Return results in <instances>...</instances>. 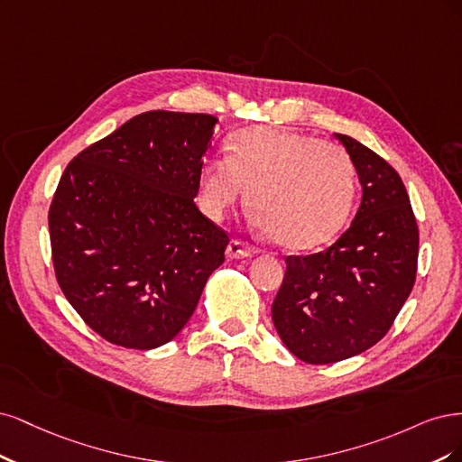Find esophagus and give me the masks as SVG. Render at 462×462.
<instances>
[{"label":"esophagus","instance_id":"1","mask_svg":"<svg viewBox=\"0 0 462 462\" xmlns=\"http://www.w3.org/2000/svg\"><path fill=\"white\" fill-rule=\"evenodd\" d=\"M255 247L247 245L245 242H240V240H232L226 247V257L228 259H245V257H253L255 255Z\"/></svg>","mask_w":462,"mask_h":462}]
</instances>
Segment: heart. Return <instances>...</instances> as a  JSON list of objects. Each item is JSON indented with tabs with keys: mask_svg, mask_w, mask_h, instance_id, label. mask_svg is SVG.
Listing matches in <instances>:
<instances>
[{
	"mask_svg": "<svg viewBox=\"0 0 462 462\" xmlns=\"http://www.w3.org/2000/svg\"><path fill=\"white\" fill-rule=\"evenodd\" d=\"M245 196L253 222L278 245L315 249L346 225L355 199V169L344 147L332 142L253 126L234 134L226 157L209 159L199 172V199L209 218L222 220Z\"/></svg>",
	"mask_w": 462,
	"mask_h": 462,
	"instance_id": "1",
	"label": "heart"
}]
</instances>
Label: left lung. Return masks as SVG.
Returning <instances> with one entry per match:
<instances>
[{"instance_id":"1","label":"left lung","mask_w":462,"mask_h":462,"mask_svg":"<svg viewBox=\"0 0 462 462\" xmlns=\"http://www.w3.org/2000/svg\"><path fill=\"white\" fill-rule=\"evenodd\" d=\"M363 198L351 226L328 249L288 257L273 303L284 346L309 365H330L388 334L414 286L419 228L395 169L346 134Z\"/></svg>"}]
</instances>
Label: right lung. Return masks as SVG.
<instances>
[{"label":"right lung","mask_w":462,"mask_h":462,"mask_svg":"<svg viewBox=\"0 0 462 462\" xmlns=\"http://www.w3.org/2000/svg\"><path fill=\"white\" fill-rule=\"evenodd\" d=\"M218 118L147 111L74 157L50 207L59 286L94 332L155 349L180 332L228 236L193 203Z\"/></svg>","instance_id":"1"}]
</instances>
